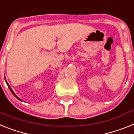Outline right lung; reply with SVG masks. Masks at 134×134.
Masks as SVG:
<instances>
[{
    "label": "right lung",
    "mask_w": 134,
    "mask_h": 134,
    "mask_svg": "<svg viewBox=\"0 0 134 134\" xmlns=\"http://www.w3.org/2000/svg\"><path fill=\"white\" fill-rule=\"evenodd\" d=\"M5 82H6V83H7V86H8V87H9V89H10V92H11V93H12V94H13V95L15 96V97L16 98V99H19V100H21V99H20V98H19L18 97H17V96H16V94H15V93H14V92H13V90H12V88H10V86H9V84H8V82H7V80H6V79H5Z\"/></svg>",
    "instance_id": "obj_1"
}]
</instances>
